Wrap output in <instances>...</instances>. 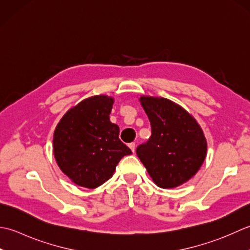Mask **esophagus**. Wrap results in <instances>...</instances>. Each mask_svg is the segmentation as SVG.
<instances>
[{
  "instance_id": "34e87169",
  "label": "esophagus",
  "mask_w": 250,
  "mask_h": 250,
  "mask_svg": "<svg viewBox=\"0 0 250 250\" xmlns=\"http://www.w3.org/2000/svg\"><path fill=\"white\" fill-rule=\"evenodd\" d=\"M128 146L130 147V150L132 151V153H135V151H136V145H135V142H130V144L128 145Z\"/></svg>"
}]
</instances>
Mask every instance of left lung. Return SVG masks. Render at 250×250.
I'll use <instances>...</instances> for the list:
<instances>
[{
    "label": "left lung",
    "instance_id": "left-lung-1",
    "mask_svg": "<svg viewBox=\"0 0 250 250\" xmlns=\"http://www.w3.org/2000/svg\"><path fill=\"white\" fill-rule=\"evenodd\" d=\"M152 135L136 153L157 187L172 189L200 170L207 141L196 120L181 105L163 97L140 96Z\"/></svg>",
    "mask_w": 250,
    "mask_h": 250
}]
</instances>
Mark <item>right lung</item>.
Returning <instances> with one entry per match:
<instances>
[{
    "mask_svg": "<svg viewBox=\"0 0 250 250\" xmlns=\"http://www.w3.org/2000/svg\"><path fill=\"white\" fill-rule=\"evenodd\" d=\"M114 98L91 96L70 108L54 131V156L61 171L75 185L95 189L113 176L116 165L130 149L111 123Z\"/></svg>",
    "mask_w": 250,
    "mask_h": 250,
    "instance_id": "right-lung-1",
    "label": "right lung"
}]
</instances>
